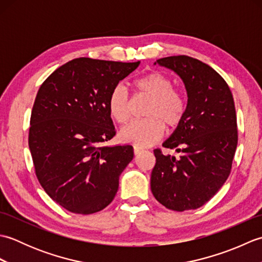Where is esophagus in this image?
<instances>
[{"label": "esophagus", "instance_id": "34e87169", "mask_svg": "<svg viewBox=\"0 0 262 262\" xmlns=\"http://www.w3.org/2000/svg\"><path fill=\"white\" fill-rule=\"evenodd\" d=\"M141 152H143V148H141V147H138V146H134V154H135V155H137V154H140Z\"/></svg>", "mask_w": 262, "mask_h": 262}]
</instances>
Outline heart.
<instances>
[{
	"label": "heart",
	"mask_w": 262,
	"mask_h": 262,
	"mask_svg": "<svg viewBox=\"0 0 262 262\" xmlns=\"http://www.w3.org/2000/svg\"><path fill=\"white\" fill-rule=\"evenodd\" d=\"M136 91L151 98L145 116L147 118L134 120L119 133L122 142L138 147H146L157 143L164 134V125L169 129L179 126L187 113V100L179 89L173 88V81L160 72L138 77L134 81ZM108 109L113 119L124 124L130 117V101L127 90L121 84L111 90Z\"/></svg>",
	"instance_id": "1"
}]
</instances>
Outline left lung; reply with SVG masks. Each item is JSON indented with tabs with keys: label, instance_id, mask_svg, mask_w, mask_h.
Masks as SVG:
<instances>
[{
	"label": "left lung",
	"instance_id": "8db88e82",
	"mask_svg": "<svg viewBox=\"0 0 262 262\" xmlns=\"http://www.w3.org/2000/svg\"><path fill=\"white\" fill-rule=\"evenodd\" d=\"M157 63L181 77L188 102L185 118L163 143L179 157L154 149L151 190L168 209H197L215 196L231 173L237 145L234 100L223 77L196 58L179 55Z\"/></svg>",
	"mask_w": 262,
	"mask_h": 262
}]
</instances>
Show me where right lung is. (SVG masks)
<instances>
[{
    "label": "right lung",
    "mask_w": 262,
    "mask_h": 262,
    "mask_svg": "<svg viewBox=\"0 0 262 262\" xmlns=\"http://www.w3.org/2000/svg\"><path fill=\"white\" fill-rule=\"evenodd\" d=\"M140 63L75 58L39 88L28 138L35 172L48 196L72 213L107 207L134 158L130 145L102 143L116 135L109 94Z\"/></svg>",
    "instance_id": "1"
}]
</instances>
